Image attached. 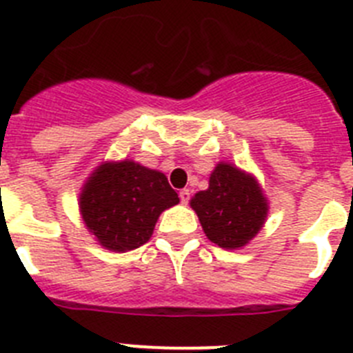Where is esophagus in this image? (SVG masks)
Here are the masks:
<instances>
[{
  "label": "esophagus",
  "instance_id": "obj_1",
  "mask_svg": "<svg viewBox=\"0 0 353 353\" xmlns=\"http://www.w3.org/2000/svg\"><path fill=\"white\" fill-rule=\"evenodd\" d=\"M179 196H180V201H182L183 205H187L189 203V199H191V191H189V189H182V191L179 192Z\"/></svg>",
  "mask_w": 353,
  "mask_h": 353
}]
</instances>
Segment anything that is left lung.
<instances>
[{
  "label": "left lung",
  "instance_id": "1",
  "mask_svg": "<svg viewBox=\"0 0 353 353\" xmlns=\"http://www.w3.org/2000/svg\"><path fill=\"white\" fill-rule=\"evenodd\" d=\"M191 207L208 239L224 249L248 244L267 217V201L256 180L232 164L215 168L208 189L191 199Z\"/></svg>",
  "mask_w": 353,
  "mask_h": 353
}]
</instances>
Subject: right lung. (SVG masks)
<instances>
[{
    "label": "right lung",
    "instance_id": "obj_1",
    "mask_svg": "<svg viewBox=\"0 0 353 353\" xmlns=\"http://www.w3.org/2000/svg\"><path fill=\"white\" fill-rule=\"evenodd\" d=\"M162 173L132 161L108 162L81 192V214L90 232L111 251L146 244L161 212L179 203Z\"/></svg>",
    "mask_w": 353,
    "mask_h": 353
}]
</instances>
